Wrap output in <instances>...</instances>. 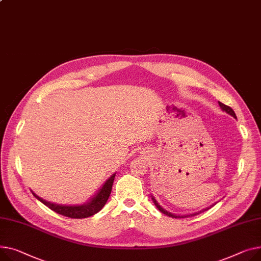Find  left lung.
<instances>
[{
    "label": "left lung",
    "instance_id": "left-lung-1",
    "mask_svg": "<svg viewBox=\"0 0 261 261\" xmlns=\"http://www.w3.org/2000/svg\"><path fill=\"white\" fill-rule=\"evenodd\" d=\"M218 103H219L220 108H221L223 111H225L228 114H230V115H232L233 117L236 118V114H235V112L233 111V109H232L231 107H229V106H227V105H224V103H222V102H220V101H218ZM151 197H152V200H153L154 204L156 205V207H158V209H159L162 213H164V214H166V215H168L169 217H172V218H187V217H192V216H195V215H197V214H199V213H201V212H203V211L209 210L210 207H212V206L214 205V204H212V205H210L209 207H205V209H203V210H201V211H199V212H196V213L187 214V215H176V214H172L171 212H168L167 210H165L164 207H163L162 205H160V203H159L158 201H156V199H155L153 196H151Z\"/></svg>",
    "mask_w": 261,
    "mask_h": 261
}]
</instances>
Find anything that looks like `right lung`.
Instances as JSON below:
<instances>
[{"instance_id": "add662e5", "label": "right lung", "mask_w": 261, "mask_h": 261, "mask_svg": "<svg viewBox=\"0 0 261 261\" xmlns=\"http://www.w3.org/2000/svg\"><path fill=\"white\" fill-rule=\"evenodd\" d=\"M116 173L112 174L106 181L102 185V187L98 190V192L88 201L84 204L81 205H62V204H57V203H52L50 201H46L43 198L39 197L37 194H33V196L38 198L41 202H43L46 206H48L49 209L52 211L57 212L58 214H61L66 217H70V218H86L92 216L99 212L102 206L106 204L110 194H111V190H112V185L114 181Z\"/></svg>"}]
</instances>
